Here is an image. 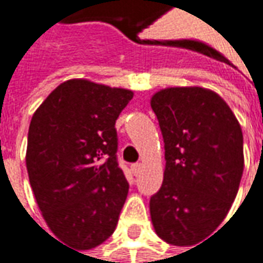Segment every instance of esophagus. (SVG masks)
<instances>
[{
  "instance_id": "obj_1",
  "label": "esophagus",
  "mask_w": 263,
  "mask_h": 263,
  "mask_svg": "<svg viewBox=\"0 0 263 263\" xmlns=\"http://www.w3.org/2000/svg\"><path fill=\"white\" fill-rule=\"evenodd\" d=\"M131 172L135 175V176H137V175L141 172V163H135V164H132Z\"/></svg>"
}]
</instances>
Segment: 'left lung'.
<instances>
[{
	"label": "left lung",
	"mask_w": 263,
	"mask_h": 263,
	"mask_svg": "<svg viewBox=\"0 0 263 263\" xmlns=\"http://www.w3.org/2000/svg\"><path fill=\"white\" fill-rule=\"evenodd\" d=\"M164 140V180L149 199L160 239L192 246L226 218L245 167L243 134L229 104L204 87H168L151 97Z\"/></svg>",
	"instance_id": "8db88e82"
}]
</instances>
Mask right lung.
Masks as SVG:
<instances>
[{
    "label": "right lung",
    "mask_w": 263,
    "mask_h": 263,
    "mask_svg": "<svg viewBox=\"0 0 263 263\" xmlns=\"http://www.w3.org/2000/svg\"><path fill=\"white\" fill-rule=\"evenodd\" d=\"M134 97L126 88L72 78L33 114L26 166L52 233L90 250L116 229L129 185L116 159L115 123Z\"/></svg>",
    "instance_id": "1"
}]
</instances>
